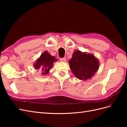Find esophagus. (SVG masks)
Listing matches in <instances>:
<instances>
[{
  "mask_svg": "<svg viewBox=\"0 0 127 127\" xmlns=\"http://www.w3.org/2000/svg\"><path fill=\"white\" fill-rule=\"evenodd\" d=\"M60 60L61 61H62V62H66V58L65 57L62 58H60Z\"/></svg>",
  "mask_w": 127,
  "mask_h": 127,
  "instance_id": "1",
  "label": "esophagus"
}]
</instances>
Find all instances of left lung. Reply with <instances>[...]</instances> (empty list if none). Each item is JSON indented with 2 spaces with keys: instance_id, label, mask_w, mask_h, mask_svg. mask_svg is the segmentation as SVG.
<instances>
[{
  "instance_id": "obj_1",
  "label": "left lung",
  "mask_w": 127,
  "mask_h": 127,
  "mask_svg": "<svg viewBox=\"0 0 127 127\" xmlns=\"http://www.w3.org/2000/svg\"><path fill=\"white\" fill-rule=\"evenodd\" d=\"M72 72L76 78L80 80H87L93 76L99 68L98 60L93 55L75 51L69 61Z\"/></svg>"
}]
</instances>
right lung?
<instances>
[{
  "mask_svg": "<svg viewBox=\"0 0 127 127\" xmlns=\"http://www.w3.org/2000/svg\"><path fill=\"white\" fill-rule=\"evenodd\" d=\"M57 61L56 58L51 56L47 51H45L37 59L34 66L36 69L40 70L43 75L48 74L52 67L53 63Z\"/></svg>",
  "mask_w": 127,
  "mask_h": 127,
  "instance_id": "add662e5",
  "label": "right lung"
}]
</instances>
